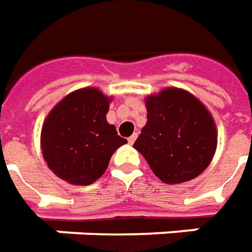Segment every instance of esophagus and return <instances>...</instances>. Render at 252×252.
Listing matches in <instances>:
<instances>
[{
    "label": "esophagus",
    "instance_id": "34e87169",
    "mask_svg": "<svg viewBox=\"0 0 252 252\" xmlns=\"http://www.w3.org/2000/svg\"><path fill=\"white\" fill-rule=\"evenodd\" d=\"M136 136H138V135H136V134L131 135V136L128 138V143H131V145H132V143L135 142V139H136Z\"/></svg>",
    "mask_w": 252,
    "mask_h": 252
}]
</instances>
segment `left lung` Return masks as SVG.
<instances>
[{
  "mask_svg": "<svg viewBox=\"0 0 252 252\" xmlns=\"http://www.w3.org/2000/svg\"><path fill=\"white\" fill-rule=\"evenodd\" d=\"M148 121L134 148L166 184L186 183L211 163L218 145L211 113L191 93L167 88L146 99Z\"/></svg>",
  "mask_w": 252,
  "mask_h": 252,
  "instance_id": "left-lung-1",
  "label": "left lung"
}]
</instances>
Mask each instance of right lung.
<instances>
[{
	"mask_svg": "<svg viewBox=\"0 0 252 252\" xmlns=\"http://www.w3.org/2000/svg\"><path fill=\"white\" fill-rule=\"evenodd\" d=\"M110 99L85 88L61 100L41 128V151L57 176L75 186H89L103 176L110 158L126 139L106 120Z\"/></svg>",
	"mask_w": 252,
	"mask_h": 252,
	"instance_id": "obj_1",
	"label": "right lung"
}]
</instances>
